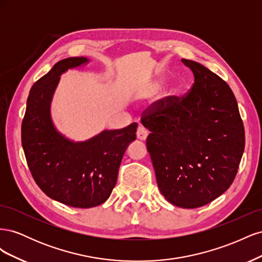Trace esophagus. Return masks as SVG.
<instances>
[{
  "instance_id": "34e87169",
  "label": "esophagus",
  "mask_w": 262,
  "mask_h": 262,
  "mask_svg": "<svg viewBox=\"0 0 262 262\" xmlns=\"http://www.w3.org/2000/svg\"><path fill=\"white\" fill-rule=\"evenodd\" d=\"M147 130L144 128V126H139L137 130V138L141 141H144L147 138Z\"/></svg>"
}]
</instances>
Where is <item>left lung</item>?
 Masks as SVG:
<instances>
[{
  "mask_svg": "<svg viewBox=\"0 0 262 262\" xmlns=\"http://www.w3.org/2000/svg\"><path fill=\"white\" fill-rule=\"evenodd\" d=\"M181 62L194 83L182 97L168 96L141 118L158 188L179 208H200L233 184L245 148L238 106L225 81L192 60Z\"/></svg>",
  "mask_w": 262,
  "mask_h": 262,
  "instance_id": "obj_1",
  "label": "left lung"
}]
</instances>
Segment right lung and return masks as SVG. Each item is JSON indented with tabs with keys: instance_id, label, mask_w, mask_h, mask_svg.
<instances>
[{
	"instance_id": "obj_1",
	"label": "right lung",
	"mask_w": 262,
	"mask_h": 262,
	"mask_svg": "<svg viewBox=\"0 0 262 262\" xmlns=\"http://www.w3.org/2000/svg\"><path fill=\"white\" fill-rule=\"evenodd\" d=\"M87 62L75 57L55 63L31 87L21 123L24 153L36 184L51 199L81 209L97 207L112 194L138 126L133 122L120 130H105L84 142L70 141L54 128L50 104L60 75Z\"/></svg>"
}]
</instances>
